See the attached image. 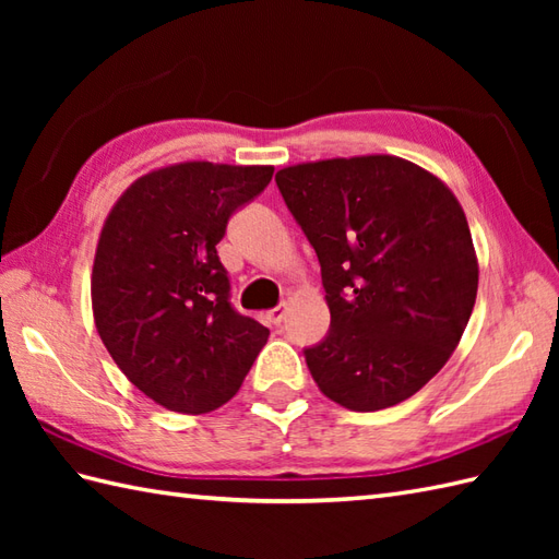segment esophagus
Returning <instances> with one entry per match:
<instances>
[{"label": "esophagus", "instance_id": "esophagus-1", "mask_svg": "<svg viewBox=\"0 0 559 559\" xmlns=\"http://www.w3.org/2000/svg\"><path fill=\"white\" fill-rule=\"evenodd\" d=\"M286 312H288L286 305H276V307H273V310L266 312V322L273 324V326H281L283 319H286Z\"/></svg>", "mask_w": 559, "mask_h": 559}]
</instances>
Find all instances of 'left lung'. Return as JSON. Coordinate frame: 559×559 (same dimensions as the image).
Instances as JSON below:
<instances>
[{
    "instance_id": "obj_1",
    "label": "left lung",
    "mask_w": 559,
    "mask_h": 559,
    "mask_svg": "<svg viewBox=\"0 0 559 559\" xmlns=\"http://www.w3.org/2000/svg\"><path fill=\"white\" fill-rule=\"evenodd\" d=\"M276 185L322 266L331 324L302 350L317 386L358 413L406 401L442 370L476 305L456 197L394 156L293 165Z\"/></svg>"
}]
</instances>
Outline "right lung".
<instances>
[{
  "mask_svg": "<svg viewBox=\"0 0 559 559\" xmlns=\"http://www.w3.org/2000/svg\"><path fill=\"white\" fill-rule=\"evenodd\" d=\"M266 165L182 163L127 189L93 261V317L129 382L177 413L230 401L269 329L230 302L216 245L271 182Z\"/></svg>",
  "mask_w": 559,
  "mask_h": 559,
  "instance_id": "right-lung-1",
  "label": "right lung"
}]
</instances>
